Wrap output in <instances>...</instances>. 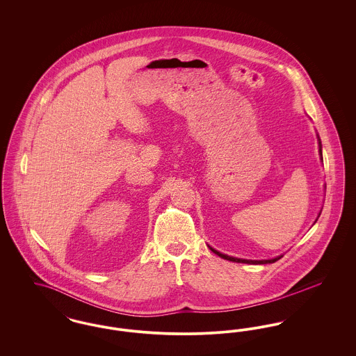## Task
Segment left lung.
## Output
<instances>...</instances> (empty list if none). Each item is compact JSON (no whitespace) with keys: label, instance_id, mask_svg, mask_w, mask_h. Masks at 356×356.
Here are the masks:
<instances>
[{"label":"left lung","instance_id":"obj_1","mask_svg":"<svg viewBox=\"0 0 356 356\" xmlns=\"http://www.w3.org/2000/svg\"><path fill=\"white\" fill-rule=\"evenodd\" d=\"M316 137H318V144H319V156H321V160L323 161L322 141H321V137H319V135H316ZM321 213H322V209H321V212H319L318 218L321 216ZM318 218H316V220L314 221V224L318 221ZM208 247H209V250H211L213 254L220 256V257L225 259V260L235 261V263H245V264H270V263H275V261H277L279 259H282V257H283V254H279V256H276V257L266 259V260H250V259H240V257H234V256H228V254H221V252H219L218 250L212 248L211 245H208Z\"/></svg>","mask_w":356,"mask_h":356}]
</instances>
